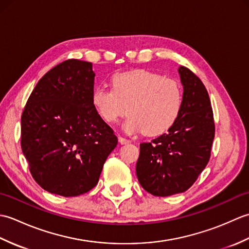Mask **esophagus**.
Instances as JSON below:
<instances>
[{"mask_svg":"<svg viewBox=\"0 0 249 249\" xmlns=\"http://www.w3.org/2000/svg\"><path fill=\"white\" fill-rule=\"evenodd\" d=\"M119 142L121 144H128L130 140L129 139H126L124 137H119Z\"/></svg>","mask_w":249,"mask_h":249,"instance_id":"1","label":"esophagus"}]
</instances>
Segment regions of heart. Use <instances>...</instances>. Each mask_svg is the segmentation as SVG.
<instances>
[{"label":"heart","mask_w":249,"mask_h":249,"mask_svg":"<svg viewBox=\"0 0 249 249\" xmlns=\"http://www.w3.org/2000/svg\"><path fill=\"white\" fill-rule=\"evenodd\" d=\"M111 89L98 87L92 105L105 123H115L127 113L125 129L144 131L147 136L167 133L177 123L183 108V92L172 79L147 70L118 71L111 77Z\"/></svg>","instance_id":"heart-1"}]
</instances>
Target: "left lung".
Listing matches in <instances>:
<instances>
[{
  "mask_svg": "<svg viewBox=\"0 0 249 249\" xmlns=\"http://www.w3.org/2000/svg\"><path fill=\"white\" fill-rule=\"evenodd\" d=\"M184 88L179 118L168 133L140 143L136 172L139 183L156 197L184 193L208 165L215 136L209 93L198 76L178 68Z\"/></svg>",
  "mask_w": 249,
  "mask_h": 249,
  "instance_id": "left-lung-1",
  "label": "left lung"
}]
</instances>
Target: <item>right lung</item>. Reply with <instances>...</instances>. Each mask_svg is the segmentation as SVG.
<instances>
[{
	"label": "right lung",
	"mask_w": 249,
	"mask_h": 249,
	"mask_svg": "<svg viewBox=\"0 0 249 249\" xmlns=\"http://www.w3.org/2000/svg\"><path fill=\"white\" fill-rule=\"evenodd\" d=\"M92 63L70 59L37 82L21 115V149L35 182L63 197L88 193L118 144L92 105Z\"/></svg>",
	"instance_id": "add662e5"
}]
</instances>
